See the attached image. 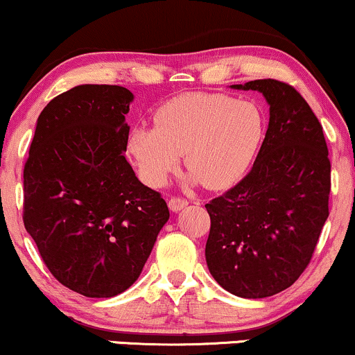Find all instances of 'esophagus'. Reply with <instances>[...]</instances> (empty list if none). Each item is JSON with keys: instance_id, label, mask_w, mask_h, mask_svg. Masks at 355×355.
Listing matches in <instances>:
<instances>
[{"instance_id": "obj_1", "label": "esophagus", "mask_w": 355, "mask_h": 355, "mask_svg": "<svg viewBox=\"0 0 355 355\" xmlns=\"http://www.w3.org/2000/svg\"><path fill=\"white\" fill-rule=\"evenodd\" d=\"M187 206V201L184 198H178V196H173V198L169 199V209L178 212L181 209H184V207Z\"/></svg>"}]
</instances>
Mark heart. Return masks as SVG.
<instances>
[{
    "instance_id": "b5f03b06",
    "label": "heart",
    "mask_w": 355,
    "mask_h": 355,
    "mask_svg": "<svg viewBox=\"0 0 355 355\" xmlns=\"http://www.w3.org/2000/svg\"><path fill=\"white\" fill-rule=\"evenodd\" d=\"M154 128L135 126L126 151L149 186H162L179 164L207 189H224L244 176L264 137V116L245 99L189 93L161 104Z\"/></svg>"
}]
</instances>
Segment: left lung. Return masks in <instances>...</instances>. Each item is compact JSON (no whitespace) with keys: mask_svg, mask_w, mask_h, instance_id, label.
I'll list each match as a JSON object with an SVG mask.
<instances>
[{"mask_svg":"<svg viewBox=\"0 0 355 355\" xmlns=\"http://www.w3.org/2000/svg\"><path fill=\"white\" fill-rule=\"evenodd\" d=\"M269 128L251 173L206 204V261L227 293L262 299L287 289L312 259L329 216L331 161L322 126L289 83L256 79Z\"/></svg>","mask_w":355,"mask_h":355,"instance_id":"obj_1","label":"left lung"}]
</instances>
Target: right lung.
Instances as JSON below:
<instances>
[{"label": "right lung", "instance_id": "1", "mask_svg": "<svg viewBox=\"0 0 355 355\" xmlns=\"http://www.w3.org/2000/svg\"><path fill=\"white\" fill-rule=\"evenodd\" d=\"M132 93L81 85L37 118L23 171V223L56 281L86 297H112L139 277L168 204L124 157Z\"/></svg>", "mask_w": 355, "mask_h": 355}]
</instances>
